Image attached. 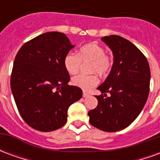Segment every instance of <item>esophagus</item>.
<instances>
[{
    "label": "esophagus",
    "mask_w": 160,
    "mask_h": 160,
    "mask_svg": "<svg viewBox=\"0 0 160 160\" xmlns=\"http://www.w3.org/2000/svg\"><path fill=\"white\" fill-rule=\"evenodd\" d=\"M89 95H90V94L88 93V92H85V91H84V92H83V97H84V98L88 97Z\"/></svg>",
    "instance_id": "obj_1"
}]
</instances>
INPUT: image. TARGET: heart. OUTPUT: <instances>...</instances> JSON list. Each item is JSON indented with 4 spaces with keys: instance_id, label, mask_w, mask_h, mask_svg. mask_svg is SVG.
<instances>
[{
    "instance_id": "heart-1",
    "label": "heart",
    "mask_w": 160,
    "mask_h": 160,
    "mask_svg": "<svg viewBox=\"0 0 160 160\" xmlns=\"http://www.w3.org/2000/svg\"><path fill=\"white\" fill-rule=\"evenodd\" d=\"M81 62H90L88 65V71L90 73H96L100 76H104L109 73L112 67L111 56L105 53L103 46L95 42L88 43L82 46L78 53L69 52L64 57V67L70 74H75L79 72ZM98 83L97 74H79L72 79V84L85 91H88Z\"/></svg>"
}]
</instances>
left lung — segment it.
Masks as SVG:
<instances>
[{"label": "left lung", "instance_id": "8db88e82", "mask_svg": "<svg viewBox=\"0 0 160 160\" xmlns=\"http://www.w3.org/2000/svg\"><path fill=\"white\" fill-rule=\"evenodd\" d=\"M101 40L111 48L114 61L111 73L98 87L102 94L95 96L98 105L88 112L89 122L100 130L116 132L129 126L142 111L151 73L146 56L128 40L117 35Z\"/></svg>", "mask_w": 160, "mask_h": 160}]
</instances>
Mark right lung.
<instances>
[{
    "mask_svg": "<svg viewBox=\"0 0 160 160\" xmlns=\"http://www.w3.org/2000/svg\"><path fill=\"white\" fill-rule=\"evenodd\" d=\"M74 45L64 33L50 32L26 42L15 56L11 90L19 114L34 129L49 132L65 125L68 109L82 97L69 86L64 57Z\"/></svg>",
    "mask_w": 160,
    "mask_h": 160,
    "instance_id": "1",
    "label": "right lung"
}]
</instances>
